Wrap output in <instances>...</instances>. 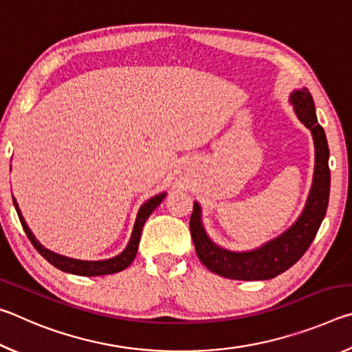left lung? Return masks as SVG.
<instances>
[{
  "instance_id": "left-lung-1",
  "label": "left lung",
  "mask_w": 352,
  "mask_h": 352,
  "mask_svg": "<svg viewBox=\"0 0 352 352\" xmlns=\"http://www.w3.org/2000/svg\"><path fill=\"white\" fill-rule=\"evenodd\" d=\"M289 102L294 107L296 118L311 130L315 146V169L306 205L284 233L254 250L231 252L211 241L201 222V208L197 201H194L189 228L195 252L201 264L219 276L239 281H264L281 275L306 253L326 216L331 188L329 147L326 133L318 124L314 99L307 88L292 91Z\"/></svg>"
}]
</instances>
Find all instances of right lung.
Returning <instances> with one entry per match:
<instances>
[{
    "label": "right lung",
    "mask_w": 352,
    "mask_h": 352,
    "mask_svg": "<svg viewBox=\"0 0 352 352\" xmlns=\"http://www.w3.org/2000/svg\"><path fill=\"white\" fill-rule=\"evenodd\" d=\"M166 197V192H162L158 195H153L152 199H148L147 201L141 205L138 210V214H136V220L133 225V231L132 236H130V241L127 243V247L122 250L121 253L113 256L110 259H102V261H80V259H74V258H68V256L58 254L47 250L46 247L41 245V243L37 241V237L32 234L31 228H29L25 217L21 216V211L19 208V204L14 199V205L16 214H19L20 222L23 225V230H25L26 236L29 237V241L32 242V245L35 250L43 256V258L56 267V269L67 272V273H73V275H79V276H104V275H113V273L122 272L124 269L132 264L136 253H138V245H140V239H141V231L142 226H144L146 220L148 216L153 212L155 208H157Z\"/></svg>",
    "instance_id": "obj_1"
}]
</instances>
